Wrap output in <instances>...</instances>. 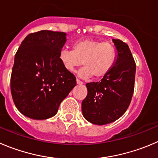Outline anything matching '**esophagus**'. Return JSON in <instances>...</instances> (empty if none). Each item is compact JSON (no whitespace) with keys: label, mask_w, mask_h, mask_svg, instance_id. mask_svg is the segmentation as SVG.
<instances>
[{"label":"esophagus","mask_w":158,"mask_h":158,"mask_svg":"<svg viewBox=\"0 0 158 158\" xmlns=\"http://www.w3.org/2000/svg\"><path fill=\"white\" fill-rule=\"evenodd\" d=\"M76 81H77V85H82V84H83V82H82L81 81L79 80V79H77V78Z\"/></svg>","instance_id":"obj_1"}]
</instances>
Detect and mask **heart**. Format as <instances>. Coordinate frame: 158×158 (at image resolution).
Wrapping results in <instances>:
<instances>
[{
  "label": "heart",
  "mask_w": 158,
  "mask_h": 158,
  "mask_svg": "<svg viewBox=\"0 0 158 158\" xmlns=\"http://www.w3.org/2000/svg\"><path fill=\"white\" fill-rule=\"evenodd\" d=\"M58 59L64 68L70 72L83 63L85 67L80 71L81 76L85 78L94 76L95 79H100L106 77L115 65L116 49L108 42L85 39L73 43V50L61 49Z\"/></svg>",
  "instance_id": "heart-1"
}]
</instances>
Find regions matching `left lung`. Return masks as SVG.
I'll return each instance as SVG.
<instances>
[{
    "instance_id": "1",
    "label": "left lung",
    "mask_w": 158,
    "mask_h": 158,
    "mask_svg": "<svg viewBox=\"0 0 158 158\" xmlns=\"http://www.w3.org/2000/svg\"><path fill=\"white\" fill-rule=\"evenodd\" d=\"M117 59L112 70L99 82L86 85L88 94L82 102V113L90 123L106 125L118 119L128 109L134 91L136 63L127 43L112 40Z\"/></svg>"
}]
</instances>
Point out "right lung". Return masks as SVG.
<instances>
[{"mask_svg": "<svg viewBox=\"0 0 158 158\" xmlns=\"http://www.w3.org/2000/svg\"><path fill=\"white\" fill-rule=\"evenodd\" d=\"M66 40V33L42 30L28 34L16 52L10 91L16 108L25 116L52 117L76 85L74 75L58 59Z\"/></svg>", "mask_w": 158, "mask_h": 158, "instance_id": "add662e5", "label": "right lung"}]
</instances>
